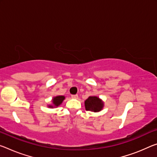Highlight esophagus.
Segmentation results:
<instances>
[{
	"label": "esophagus",
	"instance_id": "34e87169",
	"mask_svg": "<svg viewBox=\"0 0 157 157\" xmlns=\"http://www.w3.org/2000/svg\"><path fill=\"white\" fill-rule=\"evenodd\" d=\"M71 98L73 99H78V95H72Z\"/></svg>",
	"mask_w": 157,
	"mask_h": 157
}]
</instances>
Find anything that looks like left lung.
<instances>
[{
  "label": "left lung",
  "mask_w": 157,
  "mask_h": 157,
  "mask_svg": "<svg viewBox=\"0 0 157 157\" xmlns=\"http://www.w3.org/2000/svg\"><path fill=\"white\" fill-rule=\"evenodd\" d=\"M84 106L86 110L98 113L103 109L104 102L99 97L92 96L84 101Z\"/></svg>",
  "instance_id": "1"
}]
</instances>
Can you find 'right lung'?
<instances>
[{
	"label": "right lung",
	"mask_w": 157,
	"mask_h": 157,
	"mask_svg": "<svg viewBox=\"0 0 157 157\" xmlns=\"http://www.w3.org/2000/svg\"><path fill=\"white\" fill-rule=\"evenodd\" d=\"M65 98H66L64 96H56L55 97H53V98L52 99V104L47 105V107H49V108H57V107L61 105V103H63Z\"/></svg>",
	"instance_id": "add662e5"
}]
</instances>
